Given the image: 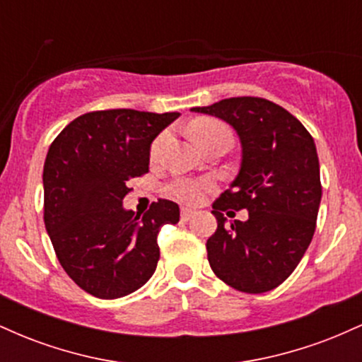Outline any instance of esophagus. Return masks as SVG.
I'll return each instance as SVG.
<instances>
[{"label":"esophagus","instance_id":"1","mask_svg":"<svg viewBox=\"0 0 362 362\" xmlns=\"http://www.w3.org/2000/svg\"><path fill=\"white\" fill-rule=\"evenodd\" d=\"M182 219H184V221H189L190 218H192L194 216V211L192 209H187V207H184V209H182Z\"/></svg>","mask_w":362,"mask_h":362}]
</instances>
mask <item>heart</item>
Wrapping results in <instances>:
<instances>
[{
  "mask_svg": "<svg viewBox=\"0 0 362 362\" xmlns=\"http://www.w3.org/2000/svg\"><path fill=\"white\" fill-rule=\"evenodd\" d=\"M190 134L195 143L199 144V148H202L207 141L218 138L223 134H231L230 129L224 124L218 122L214 119H199L195 120L190 127ZM165 136L161 134L160 138H156L155 143L151 144V158H156L158 151H160L161 143H163ZM213 189V182L207 180V178H190V177H178L172 184L168 185V194L172 197H175L177 201L185 202V204H197L207 190Z\"/></svg>",
  "mask_w": 362,
  "mask_h": 362,
  "instance_id": "b5f03b06",
  "label": "heart"
}]
</instances>
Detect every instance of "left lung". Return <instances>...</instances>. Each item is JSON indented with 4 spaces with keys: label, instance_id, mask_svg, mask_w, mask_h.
Instances as JSON below:
<instances>
[{
    "label": "left lung",
    "instance_id": "1",
    "mask_svg": "<svg viewBox=\"0 0 362 362\" xmlns=\"http://www.w3.org/2000/svg\"><path fill=\"white\" fill-rule=\"evenodd\" d=\"M190 110L228 122L242 143L238 175L213 204L211 269L242 293H267L296 269L317 228L322 184L315 141L294 115L265 98H224ZM240 209L249 211L247 221L228 225L222 211Z\"/></svg>",
    "mask_w": 362,
    "mask_h": 362
}]
</instances>
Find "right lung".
Returning a JSON list of instances; mask_svg holds the SVG:
<instances>
[{
    "label": "right lung",
    "instance_id": "obj_1",
    "mask_svg": "<svg viewBox=\"0 0 362 362\" xmlns=\"http://www.w3.org/2000/svg\"><path fill=\"white\" fill-rule=\"evenodd\" d=\"M178 112L97 110L69 122L44 163V223L57 260L86 293L115 300L148 282L160 260L163 224L180 219L167 199L149 211L124 209L129 180L148 172L153 139Z\"/></svg>",
    "mask_w": 362,
    "mask_h": 362
}]
</instances>
